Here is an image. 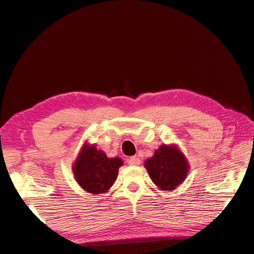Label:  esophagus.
<instances>
[{"mask_svg": "<svg viewBox=\"0 0 254 254\" xmlns=\"http://www.w3.org/2000/svg\"><path fill=\"white\" fill-rule=\"evenodd\" d=\"M128 163H129V165H131V166H137L141 163V160L137 157H131L128 160Z\"/></svg>", "mask_w": 254, "mask_h": 254, "instance_id": "34e87169", "label": "esophagus"}]
</instances>
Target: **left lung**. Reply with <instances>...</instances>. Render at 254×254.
Returning <instances> with one entry per match:
<instances>
[{
    "mask_svg": "<svg viewBox=\"0 0 254 254\" xmlns=\"http://www.w3.org/2000/svg\"><path fill=\"white\" fill-rule=\"evenodd\" d=\"M144 166L152 182L162 190H174L187 179L190 163L176 144H163Z\"/></svg>",
    "mask_w": 254,
    "mask_h": 254,
    "instance_id": "8db88e82",
    "label": "left lung"
}]
</instances>
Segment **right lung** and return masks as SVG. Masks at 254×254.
Masks as SVG:
<instances>
[{"mask_svg":"<svg viewBox=\"0 0 254 254\" xmlns=\"http://www.w3.org/2000/svg\"><path fill=\"white\" fill-rule=\"evenodd\" d=\"M123 160L119 157L108 158L94 144L84 142L76 157L72 171L79 187L90 194H104L118 178Z\"/></svg>","mask_w":254,"mask_h":254,"instance_id":"right-lung-1","label":"right lung"}]
</instances>
